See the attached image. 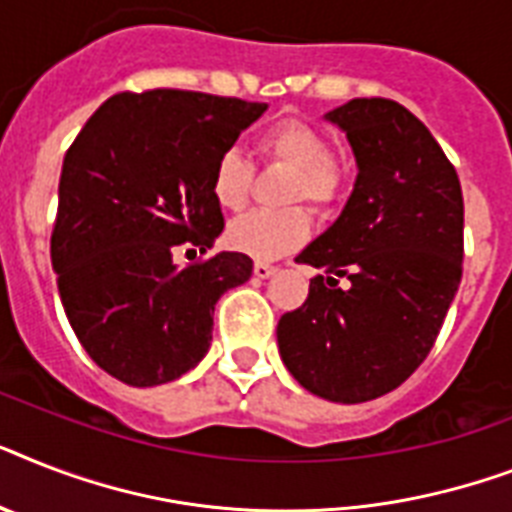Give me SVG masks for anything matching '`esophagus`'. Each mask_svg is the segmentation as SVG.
<instances>
[{
	"mask_svg": "<svg viewBox=\"0 0 512 512\" xmlns=\"http://www.w3.org/2000/svg\"><path fill=\"white\" fill-rule=\"evenodd\" d=\"M276 270H278V265L265 263V260H257V263H255V276L257 278H270L273 273H276Z\"/></svg>",
	"mask_w": 512,
	"mask_h": 512,
	"instance_id": "esophagus-1",
	"label": "esophagus"
}]
</instances>
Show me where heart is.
Wrapping results in <instances>:
<instances>
[{
    "instance_id": "1",
    "label": "heart",
    "mask_w": 512,
    "mask_h": 512,
    "mask_svg": "<svg viewBox=\"0 0 512 512\" xmlns=\"http://www.w3.org/2000/svg\"><path fill=\"white\" fill-rule=\"evenodd\" d=\"M257 155L270 165L289 170L284 199L305 202L315 213H328L342 199L350 178V165L336 155L321 128L305 120H278L255 141ZM252 162L239 149L220 152L210 176L213 199L223 210H242L252 189ZM310 236V215L305 207L255 210L228 226V244L257 260H270L294 252Z\"/></svg>"
}]
</instances>
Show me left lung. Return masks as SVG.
Masks as SVG:
<instances>
[{"label": "left lung", "instance_id": "obj_1", "mask_svg": "<svg viewBox=\"0 0 512 512\" xmlns=\"http://www.w3.org/2000/svg\"><path fill=\"white\" fill-rule=\"evenodd\" d=\"M357 160L342 215L297 263L321 276L281 315L278 352L323 400H376L426 360L463 276V191L431 131L394 99L326 112Z\"/></svg>", "mask_w": 512, "mask_h": 512}]
</instances>
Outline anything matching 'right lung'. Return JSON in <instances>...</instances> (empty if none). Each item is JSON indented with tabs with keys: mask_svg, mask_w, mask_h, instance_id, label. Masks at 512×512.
<instances>
[{
	"mask_svg": "<svg viewBox=\"0 0 512 512\" xmlns=\"http://www.w3.org/2000/svg\"><path fill=\"white\" fill-rule=\"evenodd\" d=\"M263 102L202 91H120L62 160L52 268L62 307L94 363L128 386L184 376L213 339L220 294L252 276L242 252H207L223 231L210 191L220 152Z\"/></svg>",
	"mask_w": 512,
	"mask_h": 512,
	"instance_id": "obj_1",
	"label": "right lung"
}]
</instances>
